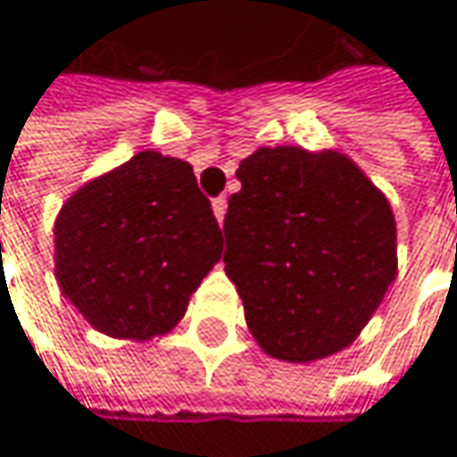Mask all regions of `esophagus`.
I'll use <instances>...</instances> for the list:
<instances>
[{"label":"esophagus","instance_id":"34e87169","mask_svg":"<svg viewBox=\"0 0 457 457\" xmlns=\"http://www.w3.org/2000/svg\"><path fill=\"white\" fill-rule=\"evenodd\" d=\"M212 209H214V217H217V222L222 225V222H225V214H228V198H225V195H222V198H214Z\"/></svg>","mask_w":457,"mask_h":457}]
</instances>
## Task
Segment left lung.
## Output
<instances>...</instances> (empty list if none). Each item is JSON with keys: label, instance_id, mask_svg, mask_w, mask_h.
Wrapping results in <instances>:
<instances>
[{"label": "left lung", "instance_id": "left-lung-1", "mask_svg": "<svg viewBox=\"0 0 457 457\" xmlns=\"http://www.w3.org/2000/svg\"><path fill=\"white\" fill-rule=\"evenodd\" d=\"M235 177L225 272L256 344L288 362L341 352L397 275L386 195L338 150L259 147Z\"/></svg>", "mask_w": 457, "mask_h": 457}]
</instances>
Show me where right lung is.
<instances>
[{
	"label": "right lung",
	"mask_w": 457,
	"mask_h": 457,
	"mask_svg": "<svg viewBox=\"0 0 457 457\" xmlns=\"http://www.w3.org/2000/svg\"><path fill=\"white\" fill-rule=\"evenodd\" d=\"M222 256V229L193 166L142 150L87 182L54 220L62 296L105 336L169 333Z\"/></svg>",
	"instance_id": "obj_1"
}]
</instances>
